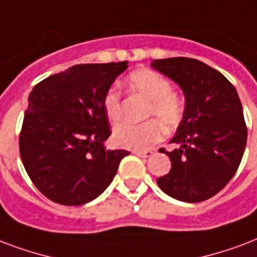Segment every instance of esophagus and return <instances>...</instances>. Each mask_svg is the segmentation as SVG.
<instances>
[{
	"label": "esophagus",
	"mask_w": 257,
	"mask_h": 257,
	"mask_svg": "<svg viewBox=\"0 0 257 257\" xmlns=\"http://www.w3.org/2000/svg\"><path fill=\"white\" fill-rule=\"evenodd\" d=\"M133 154L137 155V156H140V158H150L152 156V151L151 150H147V151H133Z\"/></svg>",
	"instance_id": "34e87169"
}]
</instances>
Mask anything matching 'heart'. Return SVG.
Masks as SVG:
<instances>
[{"mask_svg": "<svg viewBox=\"0 0 257 257\" xmlns=\"http://www.w3.org/2000/svg\"><path fill=\"white\" fill-rule=\"evenodd\" d=\"M128 83L131 89L150 101V114L160 120L164 128L171 131L179 125L183 117V106L181 101L171 94V85L166 78L154 70L142 68L129 75ZM103 107L109 120L114 122L120 120V94L114 87L107 90L103 98ZM160 123L155 120L143 124L122 122L113 131V139L118 146L124 148L146 150L154 143L159 142L163 136V127Z\"/></svg>", "mask_w": 257, "mask_h": 257, "instance_id": "heart-1", "label": "heart"}]
</instances>
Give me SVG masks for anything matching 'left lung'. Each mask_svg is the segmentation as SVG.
I'll use <instances>...</instances> for the list:
<instances>
[{
    "label": "left lung",
    "instance_id": "obj_1",
    "mask_svg": "<svg viewBox=\"0 0 257 257\" xmlns=\"http://www.w3.org/2000/svg\"><path fill=\"white\" fill-rule=\"evenodd\" d=\"M151 67L179 86L185 111L166 152L167 175L158 178L164 193L183 202H201L221 191L237 171L246 144L240 98L220 71L197 59L152 60Z\"/></svg>",
    "mask_w": 257,
    "mask_h": 257
}]
</instances>
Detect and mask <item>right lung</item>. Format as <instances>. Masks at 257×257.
I'll return each mask as SVG.
<instances>
[{"label":"right lung","mask_w":257,"mask_h":257,"mask_svg":"<svg viewBox=\"0 0 257 257\" xmlns=\"http://www.w3.org/2000/svg\"><path fill=\"white\" fill-rule=\"evenodd\" d=\"M126 68L128 62L78 64L29 94L20 155L33 185L51 201L66 206L93 201L129 155L103 147L110 136L103 98Z\"/></svg>","instance_id":"add662e5"}]
</instances>
